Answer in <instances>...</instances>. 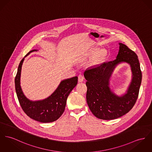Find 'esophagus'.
<instances>
[{"instance_id":"34e87169","label":"esophagus","mask_w":152,"mask_h":152,"mask_svg":"<svg viewBox=\"0 0 152 152\" xmlns=\"http://www.w3.org/2000/svg\"><path fill=\"white\" fill-rule=\"evenodd\" d=\"M84 80V77L82 75H79L78 76V82H82Z\"/></svg>"}]
</instances>
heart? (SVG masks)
I'll list each match as a JSON object with an SVG mask.
<instances>
[{
  "label": "heart",
  "mask_w": 152,
  "mask_h": 152,
  "mask_svg": "<svg viewBox=\"0 0 152 152\" xmlns=\"http://www.w3.org/2000/svg\"><path fill=\"white\" fill-rule=\"evenodd\" d=\"M107 52L105 48H99L96 47L91 48L86 54V57H91L90 64L93 66H97L101 65L106 58Z\"/></svg>",
  "instance_id": "1"
}]
</instances>
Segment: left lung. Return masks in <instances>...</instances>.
Returning a JSON list of instances; mask_svg holds the SVG:
<instances>
[{"mask_svg": "<svg viewBox=\"0 0 152 152\" xmlns=\"http://www.w3.org/2000/svg\"><path fill=\"white\" fill-rule=\"evenodd\" d=\"M118 45L116 59L88 68L84 73L87 80V103L94 115L102 120L115 119L128 113L136 102L142 82L137 55L126 45L121 43ZM121 63L130 65L132 76L125 93L118 96L110 85L114 70Z\"/></svg>", "mask_w": 152, "mask_h": 152, "instance_id": "1", "label": "left lung"}]
</instances>
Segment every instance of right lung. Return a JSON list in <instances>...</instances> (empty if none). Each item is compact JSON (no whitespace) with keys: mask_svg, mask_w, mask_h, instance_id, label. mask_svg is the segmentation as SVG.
<instances>
[{"mask_svg":"<svg viewBox=\"0 0 152 152\" xmlns=\"http://www.w3.org/2000/svg\"><path fill=\"white\" fill-rule=\"evenodd\" d=\"M37 50L30 51L21 61L15 78V91L20 104L27 116L41 123L53 122L63 114L68 95L77 85L78 77L75 76L61 80L56 90L43 99H29L25 95L21 87V73L25 58Z\"/></svg>","mask_w":152,"mask_h":152,"instance_id":"right-lung-1","label":"right lung"}]
</instances>
